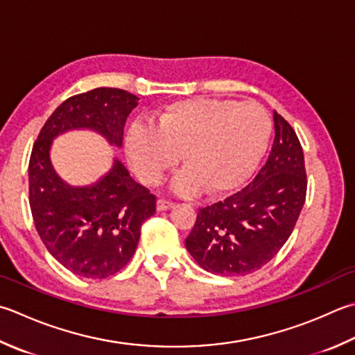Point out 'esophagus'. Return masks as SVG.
<instances>
[{
	"mask_svg": "<svg viewBox=\"0 0 355 355\" xmlns=\"http://www.w3.org/2000/svg\"><path fill=\"white\" fill-rule=\"evenodd\" d=\"M173 207V201L171 200H166V198H158L157 201V209L158 211H168Z\"/></svg>",
	"mask_w": 355,
	"mask_h": 355,
	"instance_id": "obj_1",
	"label": "esophagus"
}]
</instances>
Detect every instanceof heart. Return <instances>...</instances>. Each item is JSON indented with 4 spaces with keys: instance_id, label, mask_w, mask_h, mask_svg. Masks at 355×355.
<instances>
[{
    "instance_id": "obj_1",
    "label": "heart",
    "mask_w": 355,
    "mask_h": 355,
    "mask_svg": "<svg viewBox=\"0 0 355 355\" xmlns=\"http://www.w3.org/2000/svg\"><path fill=\"white\" fill-rule=\"evenodd\" d=\"M272 124L259 103L193 98L169 104L157 126L132 124L126 149L141 182L158 184L180 163L178 192L223 196L248 182L261 162Z\"/></svg>"
}]
</instances>
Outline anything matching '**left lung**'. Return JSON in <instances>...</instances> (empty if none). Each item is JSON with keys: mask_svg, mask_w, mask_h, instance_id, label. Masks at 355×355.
<instances>
[{"mask_svg": "<svg viewBox=\"0 0 355 355\" xmlns=\"http://www.w3.org/2000/svg\"><path fill=\"white\" fill-rule=\"evenodd\" d=\"M266 163L231 197L200 207L186 248L212 274H251L272 260L293 234L306 200V171L300 140L280 114Z\"/></svg>", "mask_w": 355, "mask_h": 355, "instance_id": "left-lung-1", "label": "left lung"}]
</instances>
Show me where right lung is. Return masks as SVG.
Returning a JSON list of instances; mask_svg holds the SVG:
<instances>
[{"mask_svg": "<svg viewBox=\"0 0 355 355\" xmlns=\"http://www.w3.org/2000/svg\"><path fill=\"white\" fill-rule=\"evenodd\" d=\"M137 104V95L115 87L73 95L53 110L33 143L29 203L35 227L53 259L86 279H106L128 265L141 225L157 211V197L118 159L101 182L71 187L53 172L49 148L52 138L76 128L94 129L121 146L124 123Z\"/></svg>", "mask_w": 355, "mask_h": 355, "instance_id": "add662e5", "label": "right lung"}]
</instances>
